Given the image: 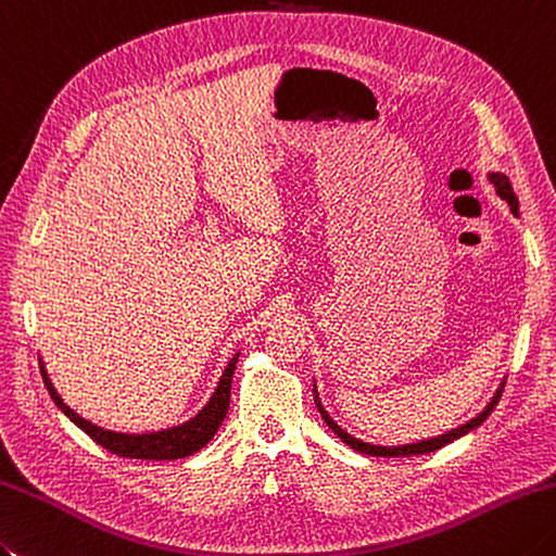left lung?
<instances>
[{
    "label": "left lung",
    "mask_w": 556,
    "mask_h": 556,
    "mask_svg": "<svg viewBox=\"0 0 556 556\" xmlns=\"http://www.w3.org/2000/svg\"><path fill=\"white\" fill-rule=\"evenodd\" d=\"M489 180L494 182V188H496V192H498V198L508 202L510 212L518 214V198H516L514 188H510V180L504 176V173H492V176H489ZM502 393H504V388H498V390H496V395L492 397V402H489V405L484 407V412H480V415H477L475 419H470L467 424H463V427L453 429V431H448V433H441V437H437V439L419 441V443H409V445H395V448H383V445H371V443H364V441H358V439L350 437V433H346L344 429L337 427V424L330 419L328 412L323 409L318 395H315V405H318V409H320V415H323L325 424H328V427H330V429L337 433V437H340L346 445H350V448H354V451H358V453H364V455H376V458H407V455H421V453L439 451V448H443L445 443H451V441H455V439H460V437H465L467 431H472L475 427H480V424H482L489 415H492V409L496 407V402L502 400Z\"/></svg>",
    "instance_id": "1"
}]
</instances>
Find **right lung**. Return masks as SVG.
Wrapping results in <instances>:
<instances>
[{
	"mask_svg": "<svg viewBox=\"0 0 556 556\" xmlns=\"http://www.w3.org/2000/svg\"><path fill=\"white\" fill-rule=\"evenodd\" d=\"M236 362H238V356H233L231 362H228L226 371L219 380V388H216V393L212 395L210 402H206V407L200 412L198 417L190 419L188 424H182V427L168 429V431H156V433H141V437H135V433L129 437V433L105 431L101 427H96V424L81 419L74 409L64 405L62 397L58 395V390L52 388L46 368H42L40 374H42V380H46V388H48L50 397L54 400V405H58L84 433H89V437L98 445H103L105 451L123 455V458L178 460V458H188V455L198 453L202 445L212 441L216 429L222 427V421L228 412V402H231V378L236 371Z\"/></svg>",
	"mask_w": 556,
	"mask_h": 556,
	"instance_id": "right-lung-1",
	"label": "right lung"
}]
</instances>
